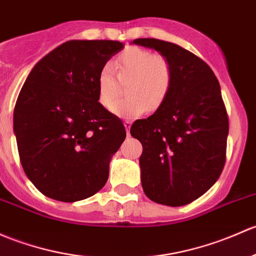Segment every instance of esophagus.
Listing matches in <instances>:
<instances>
[{"label": "esophagus", "instance_id": "34e87169", "mask_svg": "<svg viewBox=\"0 0 256 256\" xmlns=\"http://www.w3.org/2000/svg\"><path fill=\"white\" fill-rule=\"evenodd\" d=\"M131 125H132V122H131V121H128V120H126L125 122H124V126H125L126 132H128V135H130V128H131Z\"/></svg>", "mask_w": 256, "mask_h": 256}]
</instances>
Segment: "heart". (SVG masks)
<instances>
[{"instance_id": "b5f03b06", "label": "heart", "mask_w": 256, "mask_h": 256, "mask_svg": "<svg viewBox=\"0 0 256 256\" xmlns=\"http://www.w3.org/2000/svg\"><path fill=\"white\" fill-rule=\"evenodd\" d=\"M115 66L118 77L114 64L106 62L102 66L96 86L99 104L109 109L120 94L118 81L128 83L126 88L128 96L112 105V112L118 116L135 119L147 109H157L170 92L174 70L166 56L131 46L118 56Z\"/></svg>"}]
</instances>
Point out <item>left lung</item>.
Masks as SVG:
<instances>
[{
    "label": "left lung",
    "instance_id": "obj_1",
    "mask_svg": "<svg viewBox=\"0 0 256 256\" xmlns=\"http://www.w3.org/2000/svg\"><path fill=\"white\" fill-rule=\"evenodd\" d=\"M132 44L160 52L174 70L166 100L131 126L144 147L142 188L157 204L188 205L217 182L226 163L230 126L218 80L205 61L173 42L144 38Z\"/></svg>",
    "mask_w": 256,
    "mask_h": 256
}]
</instances>
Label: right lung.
Returning <instances> with one entry per match:
<instances>
[{
  "mask_svg": "<svg viewBox=\"0 0 256 256\" xmlns=\"http://www.w3.org/2000/svg\"><path fill=\"white\" fill-rule=\"evenodd\" d=\"M122 49L114 40H70L26 77L13 130L24 173L48 198L74 202L106 185L126 131L99 104L96 80L102 66Z\"/></svg>",
  "mask_w": 256,
  "mask_h": 256,
  "instance_id": "add662e5",
  "label": "right lung"
}]
</instances>
